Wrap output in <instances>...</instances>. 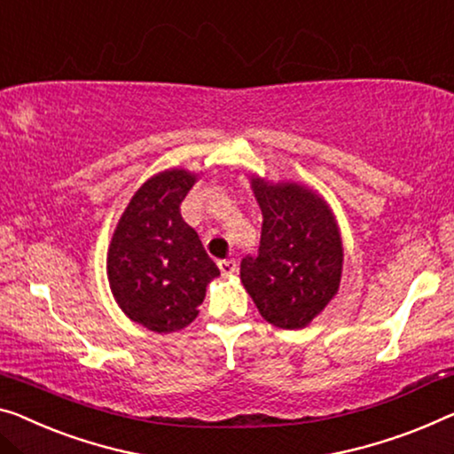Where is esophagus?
Segmentation results:
<instances>
[{
	"instance_id": "obj_1",
	"label": "esophagus",
	"mask_w": 454,
	"mask_h": 454,
	"mask_svg": "<svg viewBox=\"0 0 454 454\" xmlns=\"http://www.w3.org/2000/svg\"><path fill=\"white\" fill-rule=\"evenodd\" d=\"M218 267H220V273H222V275H232L234 270H236V261H234V259L218 261Z\"/></svg>"
}]
</instances>
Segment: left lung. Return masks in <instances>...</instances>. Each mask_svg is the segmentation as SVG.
Returning a JSON list of instances; mask_svg holds the SVG:
<instances>
[{
	"label": "left lung",
	"instance_id": "left-lung-1",
	"mask_svg": "<svg viewBox=\"0 0 454 454\" xmlns=\"http://www.w3.org/2000/svg\"><path fill=\"white\" fill-rule=\"evenodd\" d=\"M262 209L256 256L240 262V279L269 324L308 326L340 286L342 242L326 201L295 184L253 181Z\"/></svg>",
	"mask_w": 454,
	"mask_h": 454
}]
</instances>
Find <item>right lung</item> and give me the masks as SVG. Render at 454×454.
<instances>
[{"label": "right lung", "mask_w": 454, "mask_h": 454, "mask_svg": "<svg viewBox=\"0 0 454 454\" xmlns=\"http://www.w3.org/2000/svg\"><path fill=\"white\" fill-rule=\"evenodd\" d=\"M195 175L173 168L142 185L121 214L107 253L114 297L130 320L175 333L195 320L207 281L220 275L181 204Z\"/></svg>", "instance_id": "obj_1"}]
</instances>
